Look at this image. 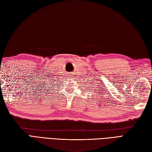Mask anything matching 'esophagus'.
Wrapping results in <instances>:
<instances>
[{
	"instance_id": "1",
	"label": "esophagus",
	"mask_w": 152,
	"mask_h": 152,
	"mask_svg": "<svg viewBox=\"0 0 152 152\" xmlns=\"http://www.w3.org/2000/svg\"><path fill=\"white\" fill-rule=\"evenodd\" d=\"M73 73H71V75H70V77H73Z\"/></svg>"
}]
</instances>
